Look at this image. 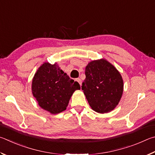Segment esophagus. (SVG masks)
Wrapping results in <instances>:
<instances>
[{
  "label": "esophagus",
  "instance_id": "esophagus-1",
  "mask_svg": "<svg viewBox=\"0 0 155 155\" xmlns=\"http://www.w3.org/2000/svg\"><path fill=\"white\" fill-rule=\"evenodd\" d=\"M76 81H77V82L80 84V86L82 85V80H81L80 78H78V79H76Z\"/></svg>",
  "mask_w": 155,
  "mask_h": 155
}]
</instances>
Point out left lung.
Listing matches in <instances>:
<instances>
[{"label":"left lung","mask_w":155,"mask_h":155,"mask_svg":"<svg viewBox=\"0 0 155 155\" xmlns=\"http://www.w3.org/2000/svg\"><path fill=\"white\" fill-rule=\"evenodd\" d=\"M82 89L89 105L96 112L114 110L123 93V78L116 68L104 58L88 62Z\"/></svg>","instance_id":"left-lung-1"}]
</instances>
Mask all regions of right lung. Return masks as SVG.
<instances>
[{
    "mask_svg": "<svg viewBox=\"0 0 155 155\" xmlns=\"http://www.w3.org/2000/svg\"><path fill=\"white\" fill-rule=\"evenodd\" d=\"M31 88L38 105L51 114H56L67 109L73 93L80 90V86L56 62L51 64L45 62L35 73Z\"/></svg>",
    "mask_w": 155,
    "mask_h": 155,
    "instance_id": "right-lung-1",
    "label": "right lung"
}]
</instances>
